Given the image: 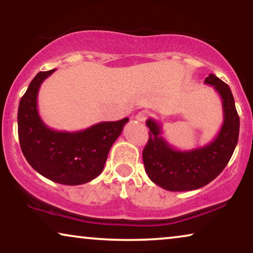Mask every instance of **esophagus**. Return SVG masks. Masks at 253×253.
<instances>
[{"label":"esophagus","instance_id":"34e87169","mask_svg":"<svg viewBox=\"0 0 253 253\" xmlns=\"http://www.w3.org/2000/svg\"><path fill=\"white\" fill-rule=\"evenodd\" d=\"M147 116H148V113L146 110H141V112H139L136 115V120L139 121V122H144V121H146Z\"/></svg>","mask_w":253,"mask_h":253}]
</instances>
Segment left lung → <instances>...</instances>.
Returning a JSON list of instances; mask_svg holds the SVG:
<instances>
[{
  "label": "left lung",
  "instance_id": "8db88e82",
  "mask_svg": "<svg viewBox=\"0 0 253 253\" xmlns=\"http://www.w3.org/2000/svg\"><path fill=\"white\" fill-rule=\"evenodd\" d=\"M204 83L213 86L222 99L223 123L210 144L190 151L176 150L162 137L157 121H146L150 138L143 151L145 171L152 182L168 191H190L209 184L223 170L237 145L240 117L230 87L213 74Z\"/></svg>",
  "mask_w": 253,
  "mask_h": 253
}]
</instances>
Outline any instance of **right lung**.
I'll list each match as a JSON object with an SVG mask.
<instances>
[{
	"mask_svg": "<svg viewBox=\"0 0 253 253\" xmlns=\"http://www.w3.org/2000/svg\"><path fill=\"white\" fill-rule=\"evenodd\" d=\"M54 71L39 72L20 99V148L31 167L43 177L65 185L84 184L101 174L110 147L129 119L101 122L76 132L48 127L38 112L37 99L42 82Z\"/></svg>",
	"mask_w": 253,
	"mask_h": 253,
	"instance_id": "1",
	"label": "right lung"
}]
</instances>
